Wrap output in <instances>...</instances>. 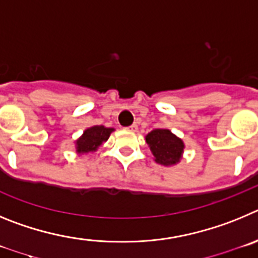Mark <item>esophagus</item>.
<instances>
[{
  "label": "esophagus",
  "mask_w": 258,
  "mask_h": 258,
  "mask_svg": "<svg viewBox=\"0 0 258 258\" xmlns=\"http://www.w3.org/2000/svg\"><path fill=\"white\" fill-rule=\"evenodd\" d=\"M126 130H128V131H136L138 130V124H131V126L126 127Z\"/></svg>",
  "instance_id": "1"
}]
</instances>
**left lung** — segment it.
<instances>
[{
	"label": "left lung",
	"mask_w": 258,
	"mask_h": 258,
	"mask_svg": "<svg viewBox=\"0 0 258 258\" xmlns=\"http://www.w3.org/2000/svg\"><path fill=\"white\" fill-rule=\"evenodd\" d=\"M146 143L150 146L155 162L163 166L176 164L180 161L184 143L175 135L171 134L169 130L157 128L146 135Z\"/></svg>",
	"instance_id": "8db88e82"
}]
</instances>
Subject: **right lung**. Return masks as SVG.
<instances>
[{
  "label": "right lung",
  "mask_w": 258,
  "mask_h": 258,
  "mask_svg": "<svg viewBox=\"0 0 258 258\" xmlns=\"http://www.w3.org/2000/svg\"><path fill=\"white\" fill-rule=\"evenodd\" d=\"M114 131L113 128H106L104 126H94L83 132L82 138L77 140L78 153H90L95 150L109 139L110 134Z\"/></svg>",
  "instance_id": "1"
}]
</instances>
